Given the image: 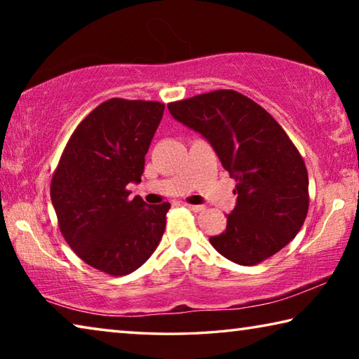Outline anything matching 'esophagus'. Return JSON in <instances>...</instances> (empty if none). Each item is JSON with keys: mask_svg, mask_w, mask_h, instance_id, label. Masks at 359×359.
<instances>
[{"mask_svg": "<svg viewBox=\"0 0 359 359\" xmlns=\"http://www.w3.org/2000/svg\"><path fill=\"white\" fill-rule=\"evenodd\" d=\"M185 208H188L193 212H203L205 209V205H203V204H185Z\"/></svg>", "mask_w": 359, "mask_h": 359, "instance_id": "1", "label": "esophagus"}]
</instances>
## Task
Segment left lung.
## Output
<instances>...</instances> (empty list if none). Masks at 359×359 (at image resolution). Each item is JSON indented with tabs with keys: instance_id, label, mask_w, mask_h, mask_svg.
<instances>
[{
	"instance_id": "left-lung-1",
	"label": "left lung",
	"mask_w": 359,
	"mask_h": 359,
	"mask_svg": "<svg viewBox=\"0 0 359 359\" xmlns=\"http://www.w3.org/2000/svg\"><path fill=\"white\" fill-rule=\"evenodd\" d=\"M168 109L210 144L238 182L226 229L209 239L215 250L242 266L282 250L299 233L309 209L307 169L282 126L233 90L193 96Z\"/></svg>"
}]
</instances>
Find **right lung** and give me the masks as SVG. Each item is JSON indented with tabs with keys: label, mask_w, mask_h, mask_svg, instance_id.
<instances>
[{
	"label": "right lung",
	"mask_w": 359,
	"mask_h": 359,
	"mask_svg": "<svg viewBox=\"0 0 359 359\" xmlns=\"http://www.w3.org/2000/svg\"><path fill=\"white\" fill-rule=\"evenodd\" d=\"M165 112L156 101L102 102L66 144L53 174L50 198L60 231L85 263L111 276H126L155 252L171 204L130 199L145 155Z\"/></svg>",
	"instance_id": "1"
}]
</instances>
